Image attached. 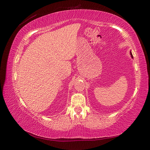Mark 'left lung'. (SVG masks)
Masks as SVG:
<instances>
[{
    "label": "left lung",
    "mask_w": 150,
    "mask_h": 150,
    "mask_svg": "<svg viewBox=\"0 0 150 150\" xmlns=\"http://www.w3.org/2000/svg\"><path fill=\"white\" fill-rule=\"evenodd\" d=\"M130 55H131V56H132V58H133V55H132V53H131V52H130Z\"/></svg>",
    "instance_id": "left-lung-1"
}]
</instances>
